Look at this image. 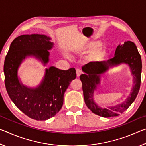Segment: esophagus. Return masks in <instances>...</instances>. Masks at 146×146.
I'll return each instance as SVG.
<instances>
[{"label":"esophagus","mask_w":146,"mask_h":146,"mask_svg":"<svg viewBox=\"0 0 146 146\" xmlns=\"http://www.w3.org/2000/svg\"><path fill=\"white\" fill-rule=\"evenodd\" d=\"M76 76H77V77H79L81 74H82V71H81L80 69H76Z\"/></svg>","instance_id":"esophagus-1"}]
</instances>
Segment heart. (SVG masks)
<instances>
[{
  "instance_id": "b5f03b06",
  "label": "heart",
  "mask_w": 146,
  "mask_h": 146,
  "mask_svg": "<svg viewBox=\"0 0 146 146\" xmlns=\"http://www.w3.org/2000/svg\"><path fill=\"white\" fill-rule=\"evenodd\" d=\"M102 46V42L98 40H93L84 44L80 47V51L81 52H87V51H93L91 54V58L94 60H100L105 57L106 51L105 49L99 48Z\"/></svg>"
}]
</instances>
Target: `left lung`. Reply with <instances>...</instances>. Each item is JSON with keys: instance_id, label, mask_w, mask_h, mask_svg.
<instances>
[{"instance_id": "1", "label": "left lung", "mask_w": 146, "mask_h": 146, "mask_svg": "<svg viewBox=\"0 0 146 146\" xmlns=\"http://www.w3.org/2000/svg\"><path fill=\"white\" fill-rule=\"evenodd\" d=\"M124 63L129 65L133 75L134 86L130 96L124 102L110 107H98L93 100V93L100 83V75L110 67ZM142 60L137 46L131 41L119 44L116 49L115 56L107 61L90 62L82 67L84 74L80 76L82 83V90L85 104L93 113L102 117H117L125 111L134 102L140 90L141 82Z\"/></svg>"}]
</instances>
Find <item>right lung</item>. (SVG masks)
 I'll return each instance as SVG.
<instances>
[{
  "instance_id": "obj_1",
  "label": "right lung",
  "mask_w": 146,
  "mask_h": 146,
  "mask_svg": "<svg viewBox=\"0 0 146 146\" xmlns=\"http://www.w3.org/2000/svg\"><path fill=\"white\" fill-rule=\"evenodd\" d=\"M50 40L49 36L40 34L18 36L11 42L4 64L5 86L9 97L22 112L36 120H48L60 110L64 93L76 76L74 68L61 70L51 66L46 69L38 87L29 88L20 82L17 71L26 56H33L44 65L48 62V50L53 47Z\"/></svg>"
}]
</instances>
